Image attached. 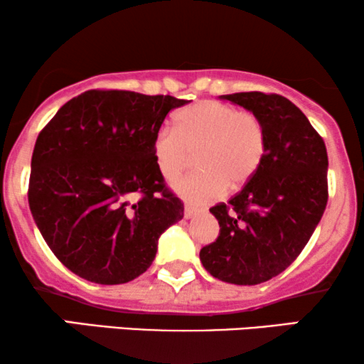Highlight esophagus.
<instances>
[{"label":"esophagus","instance_id":"obj_1","mask_svg":"<svg viewBox=\"0 0 364 364\" xmlns=\"http://www.w3.org/2000/svg\"><path fill=\"white\" fill-rule=\"evenodd\" d=\"M197 213H198V210H197V208H193V207H186V210H183V217H186V218H192V217H196L197 215Z\"/></svg>","mask_w":364,"mask_h":364}]
</instances>
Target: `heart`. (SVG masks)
Returning <instances> with one entry per match:
<instances>
[{
	"instance_id": "1",
	"label": "heart",
	"mask_w": 364,
	"mask_h": 364,
	"mask_svg": "<svg viewBox=\"0 0 364 364\" xmlns=\"http://www.w3.org/2000/svg\"><path fill=\"white\" fill-rule=\"evenodd\" d=\"M267 151L265 127L255 114L220 101H200L182 109L176 127L154 134L152 154L166 181H176L196 156L198 171L173 183V191L192 203L220 197L225 187L237 191L260 168Z\"/></svg>"
}]
</instances>
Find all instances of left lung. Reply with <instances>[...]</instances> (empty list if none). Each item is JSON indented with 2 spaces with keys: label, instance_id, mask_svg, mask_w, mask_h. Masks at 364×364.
Segmentation results:
<instances>
[{
  "label": "left lung",
  "instance_id": "1",
  "mask_svg": "<svg viewBox=\"0 0 364 364\" xmlns=\"http://www.w3.org/2000/svg\"><path fill=\"white\" fill-rule=\"evenodd\" d=\"M255 114L265 127L260 168L237 196L210 208L220 225L200 250L205 270L233 285H258L300 255L328 202L325 142L287 97L265 92L220 96Z\"/></svg>",
  "mask_w": 364,
  "mask_h": 364
}]
</instances>
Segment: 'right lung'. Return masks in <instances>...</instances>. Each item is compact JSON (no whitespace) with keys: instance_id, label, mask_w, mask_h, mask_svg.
I'll list each match as a JSON object with an SVG mask.
<instances>
[{"instance_id":"1","label":"right lung","mask_w":364,"mask_h":364,"mask_svg":"<svg viewBox=\"0 0 364 364\" xmlns=\"http://www.w3.org/2000/svg\"><path fill=\"white\" fill-rule=\"evenodd\" d=\"M188 101L91 89L59 109L34 144L28 200L58 260L119 285L152 265L159 237L182 220L152 154L154 134ZM134 193L139 198L131 203Z\"/></svg>"}]
</instances>
